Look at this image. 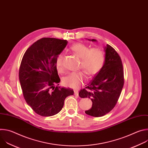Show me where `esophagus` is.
<instances>
[{
    "mask_svg": "<svg viewBox=\"0 0 148 148\" xmlns=\"http://www.w3.org/2000/svg\"><path fill=\"white\" fill-rule=\"evenodd\" d=\"M74 95H75V96H78V91H74Z\"/></svg>",
    "mask_w": 148,
    "mask_h": 148,
    "instance_id": "34e87169",
    "label": "esophagus"
}]
</instances>
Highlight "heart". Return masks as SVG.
<instances>
[{"label": "heart", "mask_w": 148, "mask_h": 148, "mask_svg": "<svg viewBox=\"0 0 148 148\" xmlns=\"http://www.w3.org/2000/svg\"><path fill=\"white\" fill-rule=\"evenodd\" d=\"M71 52L81 58L79 69L84 71L73 72L69 74L62 79L66 86L77 88L86 79V73L90 77L98 74L102 69L105 61V56L102 50L97 47L90 49L88 46L82 43H76L70 48ZM63 55L59 54L56 58V66L58 72L63 71Z\"/></svg>", "instance_id": "1"}]
</instances>
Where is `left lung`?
Wrapping results in <instances>:
<instances>
[{
  "label": "left lung",
  "mask_w": 148,
  "mask_h": 148,
  "mask_svg": "<svg viewBox=\"0 0 148 148\" xmlns=\"http://www.w3.org/2000/svg\"><path fill=\"white\" fill-rule=\"evenodd\" d=\"M95 41L96 40H90ZM103 66L87 86L79 92L81 98H91L92 105L86 114L100 117L110 112L115 106L123 84V70L121 58L110 45L105 48Z\"/></svg>",
  "instance_id": "obj_1"
}]
</instances>
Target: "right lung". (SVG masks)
<instances>
[{
  "mask_svg": "<svg viewBox=\"0 0 148 148\" xmlns=\"http://www.w3.org/2000/svg\"><path fill=\"white\" fill-rule=\"evenodd\" d=\"M67 43V40L42 38L26 50L21 61L18 77L23 97L40 116L58 114L66 98L74 94L73 89L58 86L60 79L56 66L57 57Z\"/></svg>",
  "mask_w": 148,
  "mask_h": 148,
  "instance_id": "1",
  "label": "right lung"
}]
</instances>
